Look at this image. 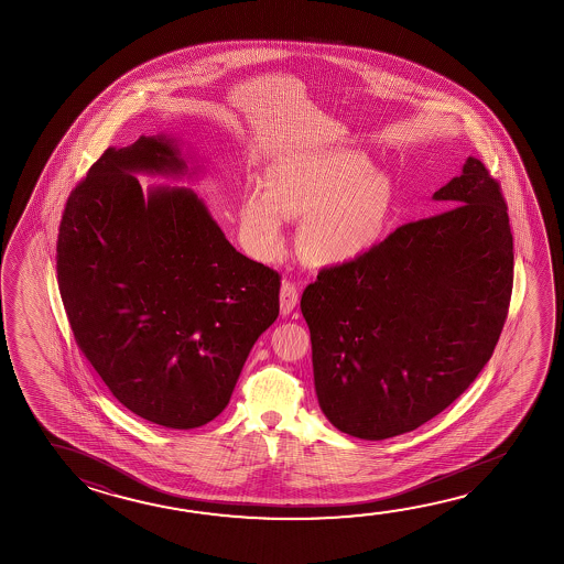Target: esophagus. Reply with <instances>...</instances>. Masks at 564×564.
<instances>
[{
  "mask_svg": "<svg viewBox=\"0 0 564 564\" xmlns=\"http://www.w3.org/2000/svg\"><path fill=\"white\" fill-rule=\"evenodd\" d=\"M279 301H281V313L289 315L295 308L296 303H299V289H296L295 283L283 281L281 293H279Z\"/></svg>",
  "mask_w": 564,
  "mask_h": 564,
  "instance_id": "esophagus-1",
  "label": "esophagus"
}]
</instances>
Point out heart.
<instances>
[{
    "instance_id": "1",
    "label": "heart",
    "mask_w": 564,
    "mask_h": 564,
    "mask_svg": "<svg viewBox=\"0 0 564 564\" xmlns=\"http://www.w3.org/2000/svg\"><path fill=\"white\" fill-rule=\"evenodd\" d=\"M356 152L295 154L261 174V188L239 202L241 226L261 256H278L285 218L306 219L301 243L318 268L365 258L384 239L394 216V188Z\"/></svg>"
}]
</instances>
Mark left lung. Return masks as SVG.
Masks as SVG:
<instances>
[{"label": "left lung", "mask_w": 564, "mask_h": 564, "mask_svg": "<svg viewBox=\"0 0 564 564\" xmlns=\"http://www.w3.org/2000/svg\"><path fill=\"white\" fill-rule=\"evenodd\" d=\"M434 199L452 208L321 269L301 296L318 405L360 440L405 434L444 412L503 330L513 236L497 180L469 156Z\"/></svg>", "instance_id": "1"}]
</instances>
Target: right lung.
Masks as SVG:
<instances>
[{
	"mask_svg": "<svg viewBox=\"0 0 564 564\" xmlns=\"http://www.w3.org/2000/svg\"><path fill=\"white\" fill-rule=\"evenodd\" d=\"M176 140L107 149L70 192L57 281L83 355L120 404L170 430L228 405L249 350L279 315L278 271L241 256L189 188ZM192 176V174H189Z\"/></svg>",
	"mask_w": 564,
	"mask_h": 564,
	"instance_id": "obj_1",
	"label": "right lung"
}]
</instances>
